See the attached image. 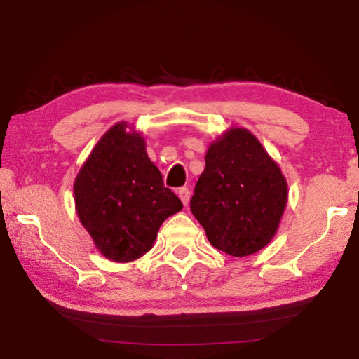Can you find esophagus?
<instances>
[{"label":"esophagus","mask_w":359,"mask_h":359,"mask_svg":"<svg viewBox=\"0 0 359 359\" xmlns=\"http://www.w3.org/2000/svg\"><path fill=\"white\" fill-rule=\"evenodd\" d=\"M178 196L181 198L182 204H184V206H187V203H189V200H190V190H189L187 187H181V189L178 190Z\"/></svg>","instance_id":"esophagus-1"}]
</instances>
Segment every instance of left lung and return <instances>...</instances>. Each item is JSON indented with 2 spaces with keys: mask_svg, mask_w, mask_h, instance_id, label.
<instances>
[{
  "mask_svg": "<svg viewBox=\"0 0 359 359\" xmlns=\"http://www.w3.org/2000/svg\"><path fill=\"white\" fill-rule=\"evenodd\" d=\"M190 210L210 245L233 257L263 250L279 229L288 182L250 130L229 127L208 147Z\"/></svg>",
  "mask_w": 359,
  "mask_h": 359,
  "instance_id": "8db88e82",
  "label": "left lung"
}]
</instances>
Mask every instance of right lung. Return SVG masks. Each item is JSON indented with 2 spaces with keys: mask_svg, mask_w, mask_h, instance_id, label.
<instances>
[{
  "mask_svg": "<svg viewBox=\"0 0 359 359\" xmlns=\"http://www.w3.org/2000/svg\"><path fill=\"white\" fill-rule=\"evenodd\" d=\"M145 147L136 127L126 121L114 123L74 180L79 220L96 250L111 262L142 257L165 218L182 209L178 196L164 187L163 175Z\"/></svg>",
  "mask_w": 359,
  "mask_h": 359,
  "instance_id": "obj_1",
  "label": "right lung"
}]
</instances>
